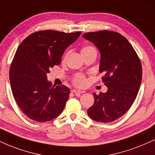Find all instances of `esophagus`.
Returning a JSON list of instances; mask_svg holds the SVG:
<instances>
[{
    "instance_id": "obj_1",
    "label": "esophagus",
    "mask_w": 155,
    "mask_h": 155,
    "mask_svg": "<svg viewBox=\"0 0 155 155\" xmlns=\"http://www.w3.org/2000/svg\"><path fill=\"white\" fill-rule=\"evenodd\" d=\"M71 92L73 93H76V94H81V93L84 92V91H81V90H79V89H72Z\"/></svg>"
}]
</instances>
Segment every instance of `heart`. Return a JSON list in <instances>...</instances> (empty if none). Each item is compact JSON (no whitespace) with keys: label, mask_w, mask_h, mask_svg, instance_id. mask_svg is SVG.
Wrapping results in <instances>:
<instances>
[{"label":"heart","mask_w":155,"mask_h":155,"mask_svg":"<svg viewBox=\"0 0 155 155\" xmlns=\"http://www.w3.org/2000/svg\"><path fill=\"white\" fill-rule=\"evenodd\" d=\"M91 50H96L95 48L92 46H85L82 48L81 50V53H84V52H88L91 51ZM73 82L74 83V84L78 86V87H84L87 83V80L84 76H83L82 74H76L75 76L73 79Z\"/></svg>","instance_id":"1"}]
</instances>
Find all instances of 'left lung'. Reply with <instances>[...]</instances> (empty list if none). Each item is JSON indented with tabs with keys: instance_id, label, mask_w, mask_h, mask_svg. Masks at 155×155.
Segmentation results:
<instances>
[{
	"instance_id": "8db88e82",
	"label": "left lung",
	"mask_w": 155,
	"mask_h": 155,
	"mask_svg": "<svg viewBox=\"0 0 155 155\" xmlns=\"http://www.w3.org/2000/svg\"><path fill=\"white\" fill-rule=\"evenodd\" d=\"M83 37L100 50V72L107 87L105 93L93 94L94 102L87 114L98 122H112L124 115L136 100L142 78L140 59L127 39L118 32H87Z\"/></svg>"
}]
</instances>
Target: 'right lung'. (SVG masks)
<instances>
[{
	"label": "right lung",
	"instance_id": "right-lung-1",
	"mask_svg": "<svg viewBox=\"0 0 155 155\" xmlns=\"http://www.w3.org/2000/svg\"><path fill=\"white\" fill-rule=\"evenodd\" d=\"M81 31L43 30L32 33L18 46L9 71L14 100L29 118L45 122L62 113L69 97L66 86L52 84L47 74L61 63L66 49Z\"/></svg>",
	"mask_w": 155,
	"mask_h": 155
}]
</instances>
